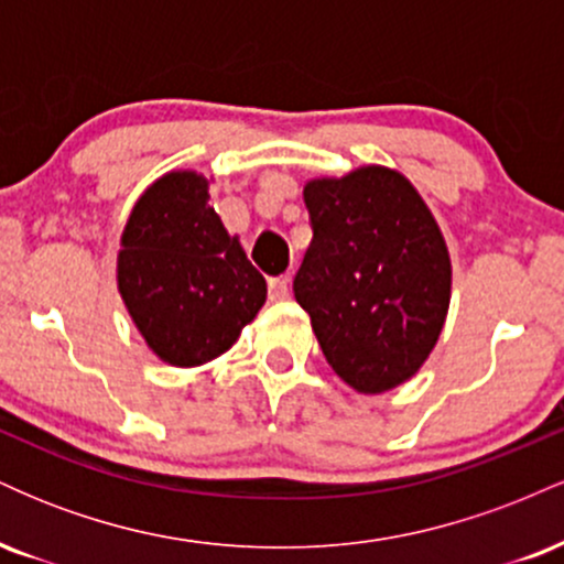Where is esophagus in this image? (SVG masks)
Listing matches in <instances>:
<instances>
[{
  "instance_id": "obj_1",
  "label": "esophagus",
  "mask_w": 564,
  "mask_h": 564,
  "mask_svg": "<svg viewBox=\"0 0 564 564\" xmlns=\"http://www.w3.org/2000/svg\"><path fill=\"white\" fill-rule=\"evenodd\" d=\"M268 296L273 302L286 300V296H289V278H283V275L270 278V281H268Z\"/></svg>"
}]
</instances>
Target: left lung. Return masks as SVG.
<instances>
[{
	"label": "left lung",
	"instance_id": "1",
	"mask_svg": "<svg viewBox=\"0 0 564 564\" xmlns=\"http://www.w3.org/2000/svg\"><path fill=\"white\" fill-rule=\"evenodd\" d=\"M307 254L294 296L328 366L377 394L422 368L443 332L451 260L443 232L403 174L364 166L304 185Z\"/></svg>",
	"mask_w": 564,
	"mask_h": 564
}]
</instances>
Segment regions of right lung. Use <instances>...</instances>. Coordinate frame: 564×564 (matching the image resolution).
I'll use <instances>...</instances> for the list:
<instances>
[{"instance_id":"obj_1","label":"right lung","mask_w":564,"mask_h":564,"mask_svg":"<svg viewBox=\"0 0 564 564\" xmlns=\"http://www.w3.org/2000/svg\"><path fill=\"white\" fill-rule=\"evenodd\" d=\"M119 291L148 347L172 366H200L254 321L268 283L209 204L196 172H170L138 204L121 236Z\"/></svg>"}]
</instances>
